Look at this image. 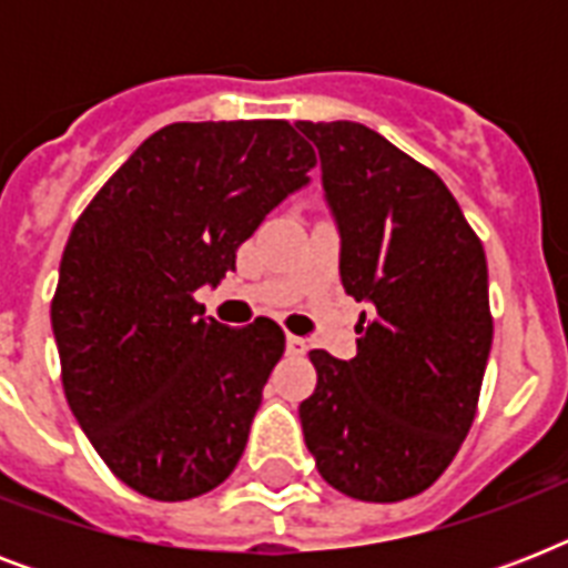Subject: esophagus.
Listing matches in <instances>:
<instances>
[{"mask_svg": "<svg viewBox=\"0 0 568 568\" xmlns=\"http://www.w3.org/2000/svg\"><path fill=\"white\" fill-rule=\"evenodd\" d=\"M285 351H288V356H303L310 351V345H306V338L288 333V336H285Z\"/></svg>", "mask_w": 568, "mask_h": 568, "instance_id": "obj_1", "label": "esophagus"}]
</instances>
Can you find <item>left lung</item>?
Here are the masks:
<instances>
[{
    "instance_id": "obj_1",
    "label": "left lung",
    "mask_w": 568,
    "mask_h": 568,
    "mask_svg": "<svg viewBox=\"0 0 568 568\" xmlns=\"http://www.w3.org/2000/svg\"><path fill=\"white\" fill-rule=\"evenodd\" d=\"M342 232V285L372 303L354 359L312 351L301 404L321 477L359 501L424 493L475 422L493 347L486 253L448 185L374 129L297 120Z\"/></svg>"
}]
</instances>
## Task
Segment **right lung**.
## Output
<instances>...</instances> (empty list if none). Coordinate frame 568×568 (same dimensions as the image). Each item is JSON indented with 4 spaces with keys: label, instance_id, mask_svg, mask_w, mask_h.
Wrapping results in <instances>:
<instances>
[{
    "label": "right lung",
    "instance_id": "1",
    "mask_svg": "<svg viewBox=\"0 0 568 568\" xmlns=\"http://www.w3.org/2000/svg\"><path fill=\"white\" fill-rule=\"evenodd\" d=\"M315 164L285 120L171 123L79 214L52 297L61 383L129 489L189 501L239 466L285 333L203 318L194 292L235 271V250Z\"/></svg>",
    "mask_w": 568,
    "mask_h": 568
}]
</instances>
